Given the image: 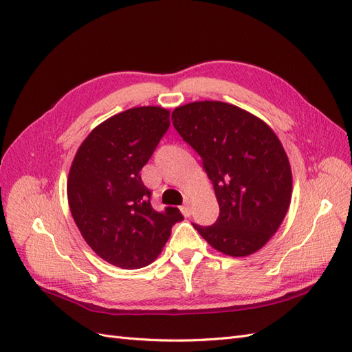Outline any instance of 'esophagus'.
I'll use <instances>...</instances> for the list:
<instances>
[{
  "label": "esophagus",
  "instance_id": "esophagus-1",
  "mask_svg": "<svg viewBox=\"0 0 352 352\" xmlns=\"http://www.w3.org/2000/svg\"><path fill=\"white\" fill-rule=\"evenodd\" d=\"M180 211H182V214H184L185 217H189V216H190V208H189V206H188V204H185V206L180 207Z\"/></svg>",
  "mask_w": 352,
  "mask_h": 352
}]
</instances>
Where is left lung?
<instances>
[{
  "label": "left lung",
  "instance_id": "left-lung-1",
  "mask_svg": "<svg viewBox=\"0 0 352 352\" xmlns=\"http://www.w3.org/2000/svg\"><path fill=\"white\" fill-rule=\"evenodd\" d=\"M177 133L214 186L219 217L194 228L212 248L245 257L264 247L289 208L292 173L279 138L258 117L232 104L197 101L172 113Z\"/></svg>",
  "mask_w": 352,
  "mask_h": 352
}]
</instances>
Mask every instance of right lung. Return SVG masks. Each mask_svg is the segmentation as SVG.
<instances>
[{
	"label": "right lung",
	"mask_w": 352,
	"mask_h": 352,
	"mask_svg": "<svg viewBox=\"0 0 352 352\" xmlns=\"http://www.w3.org/2000/svg\"><path fill=\"white\" fill-rule=\"evenodd\" d=\"M162 107H135L102 122L74 155L69 206L83 239L122 269L151 264L166 245L179 208L155 211L140 172L170 126Z\"/></svg>",
	"instance_id": "add662e5"
}]
</instances>
